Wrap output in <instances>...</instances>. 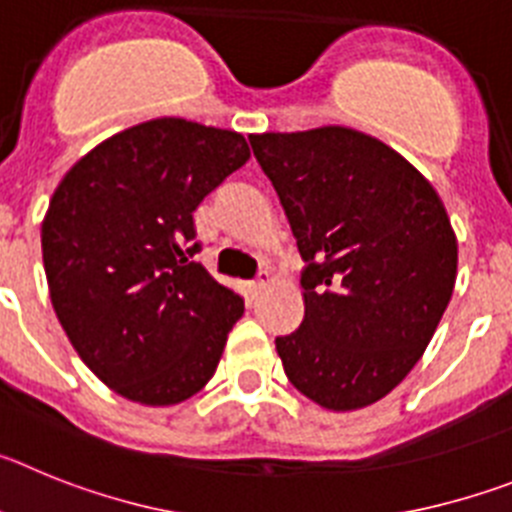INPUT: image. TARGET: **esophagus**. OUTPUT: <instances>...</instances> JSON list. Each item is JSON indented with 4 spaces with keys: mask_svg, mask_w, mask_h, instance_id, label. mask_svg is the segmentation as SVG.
Wrapping results in <instances>:
<instances>
[{
    "mask_svg": "<svg viewBox=\"0 0 512 512\" xmlns=\"http://www.w3.org/2000/svg\"><path fill=\"white\" fill-rule=\"evenodd\" d=\"M269 282H271V274H269V271H259V277H256V279H253V282H251L253 295H259L261 289H264Z\"/></svg>",
    "mask_w": 512,
    "mask_h": 512,
    "instance_id": "esophagus-1",
    "label": "esophagus"
}]
</instances>
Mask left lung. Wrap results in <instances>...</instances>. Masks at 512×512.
<instances>
[{
    "label": "left lung",
    "mask_w": 512,
    "mask_h": 512,
    "mask_svg": "<svg viewBox=\"0 0 512 512\" xmlns=\"http://www.w3.org/2000/svg\"><path fill=\"white\" fill-rule=\"evenodd\" d=\"M305 261V318L277 336L289 382L328 410L382 400L418 364L456 282L436 189L351 128L248 135Z\"/></svg>",
    "instance_id": "1"
}]
</instances>
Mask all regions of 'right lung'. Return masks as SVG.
Masks as SVG:
<instances>
[{"instance_id":"add662e5","label":"right lung","mask_w":512,"mask_h":512,"mask_svg":"<svg viewBox=\"0 0 512 512\" xmlns=\"http://www.w3.org/2000/svg\"><path fill=\"white\" fill-rule=\"evenodd\" d=\"M248 156L233 130L161 117L99 143L53 192L43 220L53 310L117 395L176 405L215 374L243 297L194 261L192 212Z\"/></svg>"}]
</instances>
